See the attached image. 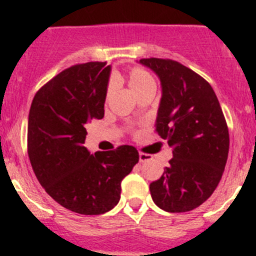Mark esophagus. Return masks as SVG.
Segmentation results:
<instances>
[{
  "instance_id": "1",
  "label": "esophagus",
  "mask_w": 256,
  "mask_h": 256,
  "mask_svg": "<svg viewBox=\"0 0 256 256\" xmlns=\"http://www.w3.org/2000/svg\"><path fill=\"white\" fill-rule=\"evenodd\" d=\"M140 162H146V161H150V160L152 158L151 154H144V152H140Z\"/></svg>"
}]
</instances>
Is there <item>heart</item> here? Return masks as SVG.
Wrapping results in <instances>:
<instances>
[{"label": "heart", "instance_id": "1", "mask_svg": "<svg viewBox=\"0 0 256 256\" xmlns=\"http://www.w3.org/2000/svg\"><path fill=\"white\" fill-rule=\"evenodd\" d=\"M122 82H128V85L136 96H138L144 90L156 86L154 76L141 66H132L126 72V74H115L112 76V82L114 85H118ZM110 94H112V88L109 86L106 90V99L110 96Z\"/></svg>", "mask_w": 256, "mask_h": 256}]
</instances>
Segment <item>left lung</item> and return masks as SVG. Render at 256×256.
<instances>
[{"mask_svg": "<svg viewBox=\"0 0 256 256\" xmlns=\"http://www.w3.org/2000/svg\"><path fill=\"white\" fill-rule=\"evenodd\" d=\"M162 84L156 132L172 147L164 174L150 184L156 206L171 213L200 207L214 192L229 152V131L213 88L172 59L144 58Z\"/></svg>", "mask_w": 256, "mask_h": 256, "instance_id": "8db88e82", "label": "left lung"}]
</instances>
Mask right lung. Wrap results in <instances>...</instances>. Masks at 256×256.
Returning <instances> with one entry per match:
<instances>
[{"label":"right lung","mask_w":256,"mask_h":256,"mask_svg":"<svg viewBox=\"0 0 256 256\" xmlns=\"http://www.w3.org/2000/svg\"><path fill=\"white\" fill-rule=\"evenodd\" d=\"M110 66L76 64L46 82L28 118L27 150L36 177L62 207L98 216L120 200L121 180L138 162V150L122 144L90 154L85 124L104 118Z\"/></svg>","instance_id":"obj_1"}]
</instances>
